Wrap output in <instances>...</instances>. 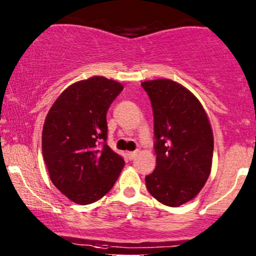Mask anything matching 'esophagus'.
I'll return each instance as SVG.
<instances>
[{
  "label": "esophagus",
  "instance_id": "obj_1",
  "mask_svg": "<svg viewBox=\"0 0 256 256\" xmlns=\"http://www.w3.org/2000/svg\"><path fill=\"white\" fill-rule=\"evenodd\" d=\"M126 156L128 157V160H134V158H135L136 156H138V152H136V151H132V152H128V154H126Z\"/></svg>",
  "mask_w": 256,
  "mask_h": 256
}]
</instances>
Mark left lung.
Wrapping results in <instances>:
<instances>
[{"label":"left lung","mask_w":256,"mask_h":256,"mask_svg":"<svg viewBox=\"0 0 256 256\" xmlns=\"http://www.w3.org/2000/svg\"><path fill=\"white\" fill-rule=\"evenodd\" d=\"M154 110L156 168L146 177L154 198L180 207L202 190L212 170L214 138L204 108L171 79L141 82Z\"/></svg>","instance_id":"obj_1"}]
</instances>
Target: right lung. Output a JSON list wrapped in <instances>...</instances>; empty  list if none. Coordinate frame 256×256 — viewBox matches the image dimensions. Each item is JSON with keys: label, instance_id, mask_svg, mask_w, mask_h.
<instances>
[{"label": "right lung", "instance_id": "add662e5", "mask_svg": "<svg viewBox=\"0 0 256 256\" xmlns=\"http://www.w3.org/2000/svg\"><path fill=\"white\" fill-rule=\"evenodd\" d=\"M124 89L121 82L94 76L69 85L44 120L42 152L52 183L76 204L104 197L125 166L106 144V112Z\"/></svg>", "mask_w": 256, "mask_h": 256}]
</instances>
